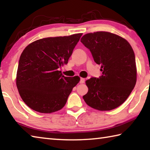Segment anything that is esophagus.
Segmentation results:
<instances>
[{
  "instance_id": "1",
  "label": "esophagus",
  "mask_w": 150,
  "mask_h": 150,
  "mask_svg": "<svg viewBox=\"0 0 150 150\" xmlns=\"http://www.w3.org/2000/svg\"><path fill=\"white\" fill-rule=\"evenodd\" d=\"M85 81V79L84 78H81V79H80V83H81V84H82V83H84Z\"/></svg>"
}]
</instances>
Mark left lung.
<instances>
[{
    "label": "left lung",
    "instance_id": "1",
    "mask_svg": "<svg viewBox=\"0 0 150 150\" xmlns=\"http://www.w3.org/2000/svg\"><path fill=\"white\" fill-rule=\"evenodd\" d=\"M81 42L90 50L102 75L86 81L88 93L83 96L87 105L98 110H110L125 102L135 87V55L123 38L108 32L88 33Z\"/></svg>",
    "mask_w": 150,
    "mask_h": 150
}]
</instances>
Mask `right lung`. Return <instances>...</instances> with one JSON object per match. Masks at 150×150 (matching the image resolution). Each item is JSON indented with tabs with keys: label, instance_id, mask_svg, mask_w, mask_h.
<instances>
[{
	"label": "right lung",
	"instance_id": "add662e5",
	"mask_svg": "<svg viewBox=\"0 0 150 150\" xmlns=\"http://www.w3.org/2000/svg\"><path fill=\"white\" fill-rule=\"evenodd\" d=\"M82 34L46 38L31 43L20 55L16 86L22 99L41 113L62 109L80 78L62 75L59 69L67 64Z\"/></svg>",
	"mask_w": 150,
	"mask_h": 150
}]
</instances>
